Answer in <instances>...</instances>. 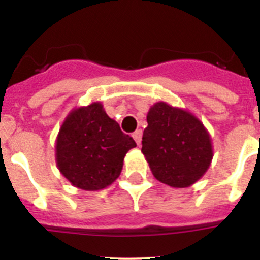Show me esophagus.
Segmentation results:
<instances>
[{"label": "esophagus", "instance_id": "esophagus-1", "mask_svg": "<svg viewBox=\"0 0 260 260\" xmlns=\"http://www.w3.org/2000/svg\"><path fill=\"white\" fill-rule=\"evenodd\" d=\"M142 135H143V133H142L141 128H139V130H135V132L133 133V138L135 139V142H137L138 146H139L142 142Z\"/></svg>", "mask_w": 260, "mask_h": 260}]
</instances>
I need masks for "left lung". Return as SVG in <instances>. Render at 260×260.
Returning <instances> with one entry per match:
<instances>
[{"label":"left lung","mask_w":260,"mask_h":260,"mask_svg":"<svg viewBox=\"0 0 260 260\" xmlns=\"http://www.w3.org/2000/svg\"><path fill=\"white\" fill-rule=\"evenodd\" d=\"M142 152L156 180L189 187L201 180L213 157L210 133L189 110L158 102L147 113Z\"/></svg>","instance_id":"obj_1"}]
</instances>
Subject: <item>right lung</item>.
Returning a JSON list of instances; mask_svg holds the SVG:
<instances>
[{"label": "right lung", "mask_w": 260, "mask_h": 260, "mask_svg": "<svg viewBox=\"0 0 260 260\" xmlns=\"http://www.w3.org/2000/svg\"><path fill=\"white\" fill-rule=\"evenodd\" d=\"M134 147V139L95 102L74 108L62 123L56 139L57 168L73 186L96 191L118 178L123 158Z\"/></svg>", "instance_id": "right-lung-1"}]
</instances>
